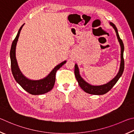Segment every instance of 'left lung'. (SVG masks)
I'll use <instances>...</instances> for the list:
<instances>
[{
  "label": "left lung",
  "mask_w": 134,
  "mask_h": 134,
  "mask_svg": "<svg viewBox=\"0 0 134 134\" xmlns=\"http://www.w3.org/2000/svg\"><path fill=\"white\" fill-rule=\"evenodd\" d=\"M110 24L112 27L114 28L115 30L117 37H118V41L120 43L121 48V65H120V69H119V72L117 74V75L115 77V78L111 80L108 83H107L105 85H100V86H93L91 85L90 84L88 83L87 82L83 80V79L81 78L79 73V69L78 68V66L76 64L75 65V75L77 81L78 82L79 85L80 87L82 89V90L85 91V92L90 93V94L92 95H104L105 93H107L108 91L111 90L112 87L115 85V83L118 81L119 78L123 74L124 70V46L123 42L122 39L119 37V35L118 34V30L113 23H110Z\"/></svg>",
  "instance_id": "left-lung-1"
}]
</instances>
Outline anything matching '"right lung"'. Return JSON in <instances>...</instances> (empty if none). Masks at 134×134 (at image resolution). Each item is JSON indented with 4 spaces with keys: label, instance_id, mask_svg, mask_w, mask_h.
Masks as SVG:
<instances>
[{
    "label": "right lung",
    "instance_id": "add662e5",
    "mask_svg": "<svg viewBox=\"0 0 134 134\" xmlns=\"http://www.w3.org/2000/svg\"><path fill=\"white\" fill-rule=\"evenodd\" d=\"M24 25V24H23ZM23 25L20 27L19 30L17 35L15 39L13 40L12 44L10 56L11 61V71L12 72L13 76L16 81L22 86L23 90L32 95H41L48 92L53 88L55 82L56 72L60 68L66 61H63L60 63L59 65L56 66L52 71L49 74L48 76L41 80L38 81H32L27 79L23 75L19 69L17 62H16L15 57V49L16 45L17 43L19 36L20 30L22 29Z\"/></svg>",
    "mask_w": 134,
    "mask_h": 134
}]
</instances>
